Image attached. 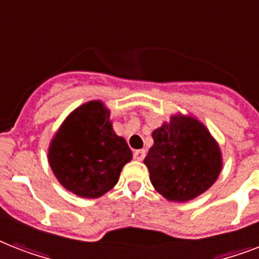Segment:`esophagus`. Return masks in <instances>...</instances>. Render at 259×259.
<instances>
[{
	"label": "esophagus",
	"mask_w": 259,
	"mask_h": 259,
	"mask_svg": "<svg viewBox=\"0 0 259 259\" xmlns=\"http://www.w3.org/2000/svg\"><path fill=\"white\" fill-rule=\"evenodd\" d=\"M133 157L138 161H142L144 158H145V150H141V149H137L133 152Z\"/></svg>",
	"instance_id": "34e87169"
}]
</instances>
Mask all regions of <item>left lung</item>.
<instances>
[{
  "label": "left lung",
  "instance_id": "obj_1",
  "mask_svg": "<svg viewBox=\"0 0 259 259\" xmlns=\"http://www.w3.org/2000/svg\"><path fill=\"white\" fill-rule=\"evenodd\" d=\"M144 164L150 183L166 200L185 203L212 187L223 168L221 146L192 114H172L152 132Z\"/></svg>",
  "mask_w": 259,
  "mask_h": 259
}]
</instances>
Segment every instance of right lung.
<instances>
[{
	"instance_id": "1",
	"label": "right lung",
	"mask_w": 259,
	"mask_h": 259,
	"mask_svg": "<svg viewBox=\"0 0 259 259\" xmlns=\"http://www.w3.org/2000/svg\"><path fill=\"white\" fill-rule=\"evenodd\" d=\"M132 158L125 138L113 130L110 110L98 99L71 111L48 146V162L60 185L84 199L114 188Z\"/></svg>"
}]
</instances>
